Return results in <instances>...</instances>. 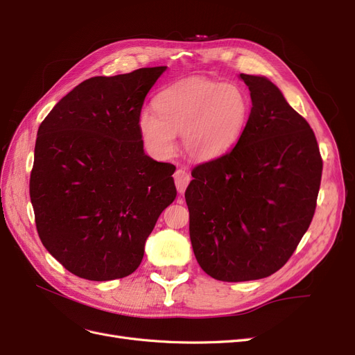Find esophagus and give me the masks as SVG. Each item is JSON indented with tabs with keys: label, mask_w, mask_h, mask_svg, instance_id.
Here are the masks:
<instances>
[{
	"label": "esophagus",
	"mask_w": 355,
	"mask_h": 355,
	"mask_svg": "<svg viewBox=\"0 0 355 355\" xmlns=\"http://www.w3.org/2000/svg\"><path fill=\"white\" fill-rule=\"evenodd\" d=\"M191 177L190 174L187 173L186 169H177L175 174H174V181H175V186H177V190L180 193H184V190L187 189L189 182H190Z\"/></svg>",
	"instance_id": "1"
}]
</instances>
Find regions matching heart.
<instances>
[{"label": "heart", "mask_w": 355, "mask_h": 355, "mask_svg": "<svg viewBox=\"0 0 355 355\" xmlns=\"http://www.w3.org/2000/svg\"><path fill=\"white\" fill-rule=\"evenodd\" d=\"M155 112L139 115V133L156 156L175 149V135L182 148L198 161H212L228 153L247 128L252 99L234 83L193 77L164 89L153 101Z\"/></svg>", "instance_id": "1"}]
</instances>
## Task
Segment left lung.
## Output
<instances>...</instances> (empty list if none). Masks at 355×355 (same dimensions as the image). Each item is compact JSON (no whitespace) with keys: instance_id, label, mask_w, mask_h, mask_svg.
Instances as JSON below:
<instances>
[{"instance_id":"obj_1","label":"left lung","mask_w":355,"mask_h":355,"mask_svg":"<svg viewBox=\"0 0 355 355\" xmlns=\"http://www.w3.org/2000/svg\"><path fill=\"white\" fill-rule=\"evenodd\" d=\"M252 96L241 140L194 166L186 190L190 240L218 281L270 277L293 256L316 211L323 161L309 123L266 77L240 74Z\"/></svg>"}]
</instances>
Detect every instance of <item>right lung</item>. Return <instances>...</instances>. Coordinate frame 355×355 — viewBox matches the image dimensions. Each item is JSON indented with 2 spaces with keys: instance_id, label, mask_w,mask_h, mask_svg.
Masks as SVG:
<instances>
[{
  "instance_id": "obj_1",
  "label": "right lung",
  "mask_w": 355,
  "mask_h": 355,
  "mask_svg": "<svg viewBox=\"0 0 355 355\" xmlns=\"http://www.w3.org/2000/svg\"><path fill=\"white\" fill-rule=\"evenodd\" d=\"M166 67L96 76L39 125L31 173L36 230L46 250L89 281L128 277L164 209L175 166L143 150L137 120Z\"/></svg>"
}]
</instances>
